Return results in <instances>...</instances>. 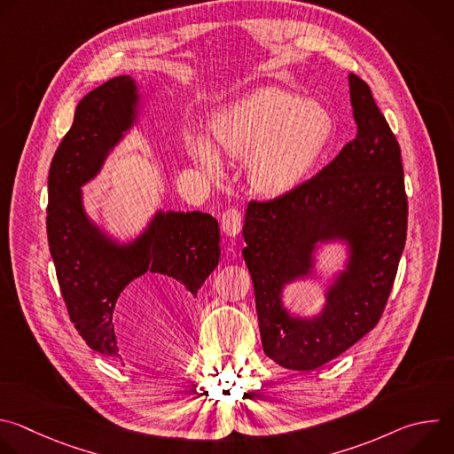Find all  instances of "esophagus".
Listing matches in <instances>:
<instances>
[{
    "label": "esophagus",
    "instance_id": "1",
    "mask_svg": "<svg viewBox=\"0 0 454 454\" xmlns=\"http://www.w3.org/2000/svg\"><path fill=\"white\" fill-rule=\"evenodd\" d=\"M221 228L226 235L230 237H235L240 228H242V214L239 208H228L224 210L223 214V219H221Z\"/></svg>",
    "mask_w": 454,
    "mask_h": 454
}]
</instances>
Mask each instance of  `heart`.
<instances>
[{"label":"heart","instance_id":"b5f03b06","mask_svg":"<svg viewBox=\"0 0 454 454\" xmlns=\"http://www.w3.org/2000/svg\"><path fill=\"white\" fill-rule=\"evenodd\" d=\"M333 129L325 107L286 90L268 88L228 106L215 120L214 142L226 158H251L253 186L278 196L305 179L325 151ZM188 149L205 170H221V158L207 138H190Z\"/></svg>","mask_w":454,"mask_h":454}]
</instances>
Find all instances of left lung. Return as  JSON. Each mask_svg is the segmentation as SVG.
I'll return each instance as SVG.
<instances>
[{
	"label": "left lung",
	"mask_w": 454,
	"mask_h": 454,
	"mask_svg": "<svg viewBox=\"0 0 454 454\" xmlns=\"http://www.w3.org/2000/svg\"><path fill=\"white\" fill-rule=\"evenodd\" d=\"M356 138L314 177L246 210L242 256L251 273L264 352L291 370L329 363L382 316L408 231V198L401 147L368 84L350 74ZM345 236L355 256L319 318L294 320L279 289L309 265L311 246Z\"/></svg>",
	"instance_id": "left-lung-1"
}]
</instances>
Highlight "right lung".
<instances>
[{"instance_id":"right-lung-1","label":"right lung","mask_w":454,"mask_h":454,"mask_svg":"<svg viewBox=\"0 0 454 454\" xmlns=\"http://www.w3.org/2000/svg\"><path fill=\"white\" fill-rule=\"evenodd\" d=\"M135 100L131 77H114L86 95L48 172L46 231L60 294L88 347L114 361L113 312L129 284L158 273L196 296L221 256L219 224L210 214H160L131 247L113 246L88 223L79 188L131 123Z\"/></svg>"}]
</instances>
